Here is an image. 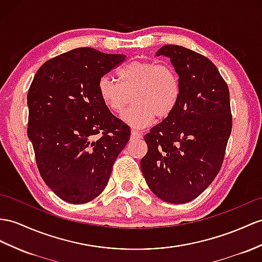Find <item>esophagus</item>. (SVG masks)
Listing matches in <instances>:
<instances>
[{"label":"esophagus","instance_id":"esophagus-1","mask_svg":"<svg viewBox=\"0 0 262 262\" xmlns=\"http://www.w3.org/2000/svg\"><path fill=\"white\" fill-rule=\"evenodd\" d=\"M140 138H142L141 133H140L139 131H137V130H131V139H132V140L140 139Z\"/></svg>","mask_w":262,"mask_h":262}]
</instances>
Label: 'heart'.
<instances>
[{
    "label": "heart",
    "mask_w": 262,
    "mask_h": 262,
    "mask_svg": "<svg viewBox=\"0 0 262 262\" xmlns=\"http://www.w3.org/2000/svg\"><path fill=\"white\" fill-rule=\"evenodd\" d=\"M117 82L103 75L98 83L100 99L107 109L122 114V120L133 127L148 125L153 118L170 116L180 98V81L176 70L153 61H132L118 70Z\"/></svg>",
    "instance_id": "b5f03b06"
}]
</instances>
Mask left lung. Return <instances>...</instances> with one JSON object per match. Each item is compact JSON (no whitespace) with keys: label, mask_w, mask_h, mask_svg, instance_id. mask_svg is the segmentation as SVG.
<instances>
[{"label":"left lung","mask_w":262,"mask_h":262,"mask_svg":"<svg viewBox=\"0 0 262 262\" xmlns=\"http://www.w3.org/2000/svg\"><path fill=\"white\" fill-rule=\"evenodd\" d=\"M170 59L180 98L170 116L151 127L141 170L151 191L170 203L201 194L219 173L232 127L229 89L208 57L168 44L157 56Z\"/></svg>","instance_id":"8db88e82"}]
</instances>
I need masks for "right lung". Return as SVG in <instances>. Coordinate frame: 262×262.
<instances>
[{"label":"right lung","mask_w":262,"mask_h":262,"mask_svg":"<svg viewBox=\"0 0 262 262\" xmlns=\"http://www.w3.org/2000/svg\"><path fill=\"white\" fill-rule=\"evenodd\" d=\"M78 48L47 61L28 93V136L47 186L69 203L97 198L130 139V127L100 99L102 76L125 60Z\"/></svg>","instance_id":"right-lung-1"}]
</instances>
